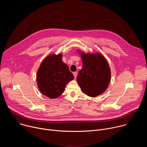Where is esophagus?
I'll return each instance as SVG.
<instances>
[{
	"mask_svg": "<svg viewBox=\"0 0 147 147\" xmlns=\"http://www.w3.org/2000/svg\"><path fill=\"white\" fill-rule=\"evenodd\" d=\"M73 75H74V78H76V77H77V72H73Z\"/></svg>",
	"mask_w": 147,
	"mask_h": 147,
	"instance_id": "obj_1",
	"label": "esophagus"
}]
</instances>
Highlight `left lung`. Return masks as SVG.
<instances>
[{"mask_svg": "<svg viewBox=\"0 0 147 147\" xmlns=\"http://www.w3.org/2000/svg\"><path fill=\"white\" fill-rule=\"evenodd\" d=\"M82 67L77 76V84L81 91L91 97L102 94L111 80V71L106 58L100 53H85L77 49Z\"/></svg>", "mask_w": 147, "mask_h": 147, "instance_id": "8db88e82", "label": "left lung"}]
</instances>
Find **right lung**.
Instances as JSON below:
<instances>
[{
    "instance_id": "add662e5",
    "label": "right lung",
    "mask_w": 147,
    "mask_h": 147,
    "mask_svg": "<svg viewBox=\"0 0 147 147\" xmlns=\"http://www.w3.org/2000/svg\"><path fill=\"white\" fill-rule=\"evenodd\" d=\"M61 53L50 54L40 63L36 73V83L42 94L55 99L61 95L67 84L74 79Z\"/></svg>"
}]
</instances>
